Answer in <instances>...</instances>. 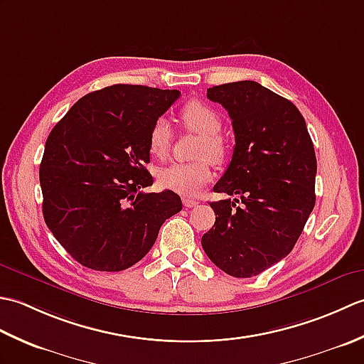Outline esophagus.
I'll return each mask as SVG.
<instances>
[{"label":"esophagus","mask_w":364,"mask_h":364,"mask_svg":"<svg viewBox=\"0 0 364 364\" xmlns=\"http://www.w3.org/2000/svg\"><path fill=\"white\" fill-rule=\"evenodd\" d=\"M183 205L186 208H194V206L198 205V202L194 198H183Z\"/></svg>","instance_id":"34e87169"}]
</instances>
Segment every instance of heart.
Listing matches in <instances>:
<instances>
[{"label":"heart","instance_id":"b5f03b06","mask_svg":"<svg viewBox=\"0 0 364 364\" xmlns=\"http://www.w3.org/2000/svg\"><path fill=\"white\" fill-rule=\"evenodd\" d=\"M181 120L189 129L202 136L194 162H173L158 173V181L164 189L181 196H196L213 178L211 162H220L225 156V145L220 139L222 119L218 111L202 102H189L183 106ZM173 133L166 117L154 120L149 133V151L153 158L164 159L172 146Z\"/></svg>","mask_w":364,"mask_h":364}]
</instances>
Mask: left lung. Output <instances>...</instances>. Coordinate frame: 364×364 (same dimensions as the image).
<instances>
[{"label": "left lung", "mask_w": 364, "mask_h": 364, "mask_svg": "<svg viewBox=\"0 0 364 364\" xmlns=\"http://www.w3.org/2000/svg\"><path fill=\"white\" fill-rule=\"evenodd\" d=\"M228 111L235 150L214 192L241 197L210 203L215 213L202 247L223 272L249 278L283 259L314 208V146L304 115L255 81L208 89Z\"/></svg>", "instance_id": "8db88e82"}]
</instances>
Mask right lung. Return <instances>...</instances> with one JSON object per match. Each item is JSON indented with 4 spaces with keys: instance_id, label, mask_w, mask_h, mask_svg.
I'll return each mask as SVG.
<instances>
[{
    "instance_id": "obj_1",
    "label": "right lung",
    "mask_w": 364,
    "mask_h": 364,
    "mask_svg": "<svg viewBox=\"0 0 364 364\" xmlns=\"http://www.w3.org/2000/svg\"><path fill=\"white\" fill-rule=\"evenodd\" d=\"M178 90L114 84L76 102L46 139L41 162L43 219L80 264L119 272L141 261L159 228L181 211L153 184L149 133Z\"/></svg>"
}]
</instances>
